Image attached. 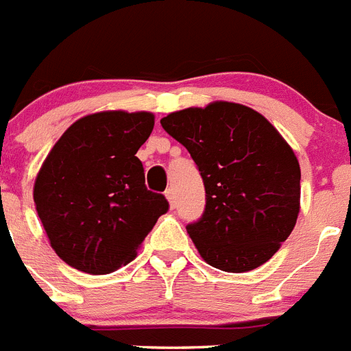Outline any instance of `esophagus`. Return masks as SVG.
Segmentation results:
<instances>
[{
    "instance_id": "34e87169",
    "label": "esophagus",
    "mask_w": 351,
    "mask_h": 351,
    "mask_svg": "<svg viewBox=\"0 0 351 351\" xmlns=\"http://www.w3.org/2000/svg\"><path fill=\"white\" fill-rule=\"evenodd\" d=\"M165 197H167V200H169V204H170V207H176V193H173V190L172 188H169V190L165 191Z\"/></svg>"
}]
</instances>
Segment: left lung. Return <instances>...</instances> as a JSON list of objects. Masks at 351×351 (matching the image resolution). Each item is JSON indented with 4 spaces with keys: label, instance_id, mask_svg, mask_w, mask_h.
I'll list each match as a JSON object with an SVG mask.
<instances>
[{
    "label": "left lung",
    "instance_id": "obj_1",
    "mask_svg": "<svg viewBox=\"0 0 351 351\" xmlns=\"http://www.w3.org/2000/svg\"><path fill=\"white\" fill-rule=\"evenodd\" d=\"M197 163L206 186L202 218L186 230L209 265L247 272L280 250L297 223L300 167L280 132L253 108L230 101L161 119Z\"/></svg>",
    "mask_w": 351,
    "mask_h": 351
}]
</instances>
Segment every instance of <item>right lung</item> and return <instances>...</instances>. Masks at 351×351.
Instances as JSON below:
<instances>
[{"label":"right lung","mask_w":351,"mask_h":351,"mask_svg":"<svg viewBox=\"0 0 351 351\" xmlns=\"http://www.w3.org/2000/svg\"><path fill=\"white\" fill-rule=\"evenodd\" d=\"M154 126L151 112L89 114L51 149L33 198L52 250L88 274H108L137 256L169 202L145 188L135 154Z\"/></svg>","instance_id":"obj_1"}]
</instances>
